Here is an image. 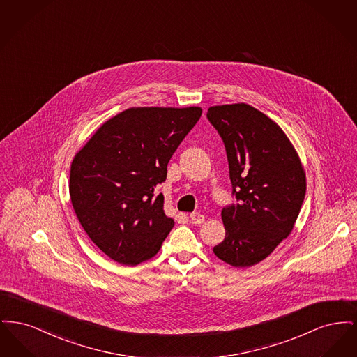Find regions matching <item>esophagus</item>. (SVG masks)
<instances>
[{
    "label": "esophagus",
    "instance_id": "esophagus-1",
    "mask_svg": "<svg viewBox=\"0 0 357 357\" xmlns=\"http://www.w3.org/2000/svg\"><path fill=\"white\" fill-rule=\"evenodd\" d=\"M190 221L194 225H201L204 222V215H202L201 213H191L190 214Z\"/></svg>",
    "mask_w": 357,
    "mask_h": 357
}]
</instances>
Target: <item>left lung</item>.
Returning a JSON list of instances; mask_svg holds the SVG:
<instances>
[{
    "instance_id": "8db88e82",
    "label": "left lung",
    "mask_w": 357,
    "mask_h": 357,
    "mask_svg": "<svg viewBox=\"0 0 357 357\" xmlns=\"http://www.w3.org/2000/svg\"><path fill=\"white\" fill-rule=\"evenodd\" d=\"M206 116L225 144L236 199L222 208L226 237L213 250L248 268L290 234L305 198V172L284 131L253 107H210Z\"/></svg>"
}]
</instances>
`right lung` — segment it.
I'll use <instances>...</instances> for the list:
<instances>
[{"label":"right lung","instance_id":"right-lung-1","mask_svg":"<svg viewBox=\"0 0 357 357\" xmlns=\"http://www.w3.org/2000/svg\"><path fill=\"white\" fill-rule=\"evenodd\" d=\"M202 115L198 107L130 108L105 121L70 165L69 195L85 233L123 265L156 255L174 227L156 187Z\"/></svg>","mask_w":357,"mask_h":357}]
</instances>
